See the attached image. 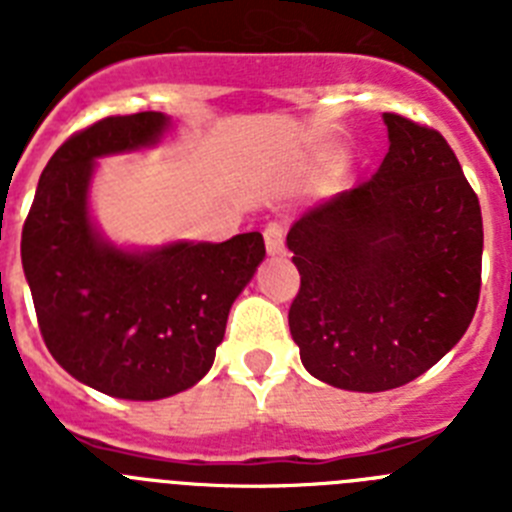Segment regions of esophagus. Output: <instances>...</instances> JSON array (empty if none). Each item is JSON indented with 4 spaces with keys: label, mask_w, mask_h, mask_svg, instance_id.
I'll use <instances>...</instances> for the list:
<instances>
[{
    "label": "esophagus",
    "mask_w": 512,
    "mask_h": 512,
    "mask_svg": "<svg viewBox=\"0 0 512 512\" xmlns=\"http://www.w3.org/2000/svg\"><path fill=\"white\" fill-rule=\"evenodd\" d=\"M264 241H266V251L269 256H279L284 253V228L279 223H269L264 228Z\"/></svg>",
    "instance_id": "obj_1"
}]
</instances>
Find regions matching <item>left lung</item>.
<instances>
[{"instance_id": "1", "label": "left lung", "mask_w": 512, "mask_h": 512, "mask_svg": "<svg viewBox=\"0 0 512 512\" xmlns=\"http://www.w3.org/2000/svg\"><path fill=\"white\" fill-rule=\"evenodd\" d=\"M377 174L287 235L300 271L289 330L315 379L351 392L413 382L467 333L482 284V210L438 130L384 112Z\"/></svg>"}]
</instances>
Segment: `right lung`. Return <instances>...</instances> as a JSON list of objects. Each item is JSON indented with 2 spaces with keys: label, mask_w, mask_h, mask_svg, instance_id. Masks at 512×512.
Instances as JSON below:
<instances>
[{
  "label": "right lung",
  "mask_w": 512,
  "mask_h": 512,
  "mask_svg": "<svg viewBox=\"0 0 512 512\" xmlns=\"http://www.w3.org/2000/svg\"><path fill=\"white\" fill-rule=\"evenodd\" d=\"M161 112L104 117L40 174L22 228V269L40 333L74 379L122 400H161L210 372L230 305L264 259L261 233L125 251L89 217L94 161L158 143Z\"/></svg>",
  "instance_id": "right-lung-1"
}]
</instances>
